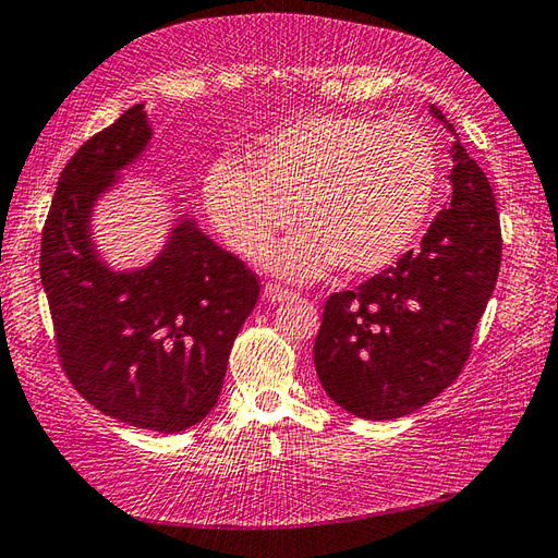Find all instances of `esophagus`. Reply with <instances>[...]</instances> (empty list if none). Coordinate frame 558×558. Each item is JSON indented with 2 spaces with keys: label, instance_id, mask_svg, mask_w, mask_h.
I'll return each mask as SVG.
<instances>
[{
  "label": "esophagus",
  "instance_id": "34e87169",
  "mask_svg": "<svg viewBox=\"0 0 558 558\" xmlns=\"http://www.w3.org/2000/svg\"><path fill=\"white\" fill-rule=\"evenodd\" d=\"M263 298L268 302H280V300L292 298V292L288 288L278 286V282H266V288H263Z\"/></svg>",
  "mask_w": 558,
  "mask_h": 558
}]
</instances>
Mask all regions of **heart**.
<instances>
[{"instance_id":"heart-1","label":"heart","mask_w":558,"mask_h":558,"mask_svg":"<svg viewBox=\"0 0 558 558\" xmlns=\"http://www.w3.org/2000/svg\"><path fill=\"white\" fill-rule=\"evenodd\" d=\"M248 165L216 159L204 177L206 214L245 258L300 216L307 233L266 256L292 280L337 263L349 276L389 268L421 233L438 186L436 143L403 118L302 116L251 145Z\"/></svg>"}]
</instances>
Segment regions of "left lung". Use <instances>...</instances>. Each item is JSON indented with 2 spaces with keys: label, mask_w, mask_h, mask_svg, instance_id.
<instances>
[{
  "label": "left lung",
  "mask_w": 558,
  "mask_h": 558,
  "mask_svg": "<svg viewBox=\"0 0 558 558\" xmlns=\"http://www.w3.org/2000/svg\"><path fill=\"white\" fill-rule=\"evenodd\" d=\"M430 112L456 135L436 106ZM450 153L452 199L421 248L325 302L315 369L329 399L359 418H401L446 391L493 298L502 260L493 186L460 140Z\"/></svg>",
  "instance_id": "1"
}]
</instances>
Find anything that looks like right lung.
<instances>
[{
  "label": "right lung",
  "instance_id": "right-lung-1",
  "mask_svg": "<svg viewBox=\"0 0 558 558\" xmlns=\"http://www.w3.org/2000/svg\"><path fill=\"white\" fill-rule=\"evenodd\" d=\"M149 137L140 102L69 159L41 233V286L73 389L128 426L179 433L219 401L233 339L260 286L192 219L179 221L143 270L116 272L98 258L93 204Z\"/></svg>",
  "mask_w": 558,
  "mask_h": 558
}]
</instances>
